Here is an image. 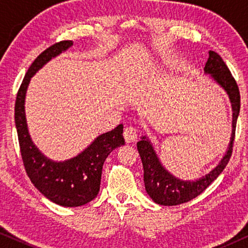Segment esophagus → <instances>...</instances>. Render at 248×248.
Segmentation results:
<instances>
[{"instance_id":"obj_1","label":"esophagus","mask_w":248,"mask_h":248,"mask_svg":"<svg viewBox=\"0 0 248 248\" xmlns=\"http://www.w3.org/2000/svg\"><path fill=\"white\" fill-rule=\"evenodd\" d=\"M138 138V134H137V130H135L134 127L132 126H127L126 128L124 130V139L125 141L127 142V143H132V142H134L137 140Z\"/></svg>"}]
</instances>
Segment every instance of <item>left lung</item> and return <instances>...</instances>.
Masks as SVG:
<instances>
[{"label":"left lung","instance_id":"8db88e82","mask_svg":"<svg viewBox=\"0 0 248 248\" xmlns=\"http://www.w3.org/2000/svg\"><path fill=\"white\" fill-rule=\"evenodd\" d=\"M204 73L209 74L210 78L219 84L226 93L228 94L230 104L232 108V130L230 142L225 155L219 164L212 169L209 174L202 176L195 181H183L170 174L159 160L155 154L154 145L150 140L143 135L138 142V151L140 154L142 165H143V181L145 191L154 202L160 205H178L182 203L191 201L201 194L211 183L221 174L223 169L229 162L232 152V143L235 139L236 123L240 109V94L235 79L220 57L218 53L210 50L209 59L204 66Z\"/></svg>","mask_w":248,"mask_h":248}]
</instances>
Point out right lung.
<instances>
[{
	"mask_svg": "<svg viewBox=\"0 0 248 248\" xmlns=\"http://www.w3.org/2000/svg\"><path fill=\"white\" fill-rule=\"evenodd\" d=\"M72 45V40H63L37 56L19 88L15 107L16 127L27 175L44 196L67 208L84 205L96 198L100 188L105 160L111 151L125 144L123 125L120 124L114 130L98 135L76 157L54 161L42 154L30 138L25 111L26 93L30 80L46 63Z\"/></svg>",
	"mask_w": 248,
	"mask_h": 248,
	"instance_id": "add662e5",
	"label": "right lung"
}]
</instances>
